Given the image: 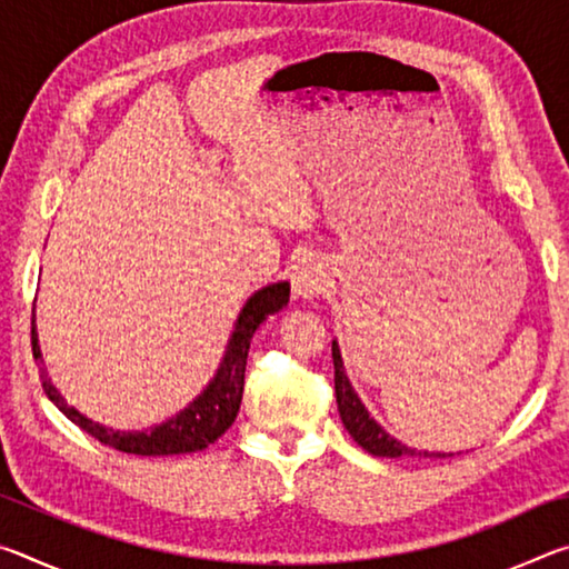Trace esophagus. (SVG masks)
I'll use <instances>...</instances> for the list:
<instances>
[{"instance_id": "esophagus-1", "label": "esophagus", "mask_w": 569, "mask_h": 569, "mask_svg": "<svg viewBox=\"0 0 569 569\" xmlns=\"http://www.w3.org/2000/svg\"><path fill=\"white\" fill-rule=\"evenodd\" d=\"M291 281H293L296 296L313 298L323 291L326 283H329V273H326V268L319 258L308 256V258H303V261H298Z\"/></svg>"}]
</instances>
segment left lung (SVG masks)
Here are the masks:
<instances>
[{
	"label": "left lung",
	"mask_w": 569,
	"mask_h": 569,
	"mask_svg": "<svg viewBox=\"0 0 569 569\" xmlns=\"http://www.w3.org/2000/svg\"><path fill=\"white\" fill-rule=\"evenodd\" d=\"M333 356V383H336V403H339V413L346 431H349L351 439L361 449L369 451L373 457H389V459H411V457H423V459H439V457H451V455H439V451H417L407 445H401L393 437H389L377 421L369 417V411L359 399V393L351 389V381L343 371L341 351L339 343L333 341L331 346Z\"/></svg>",
	"instance_id": "1"
}]
</instances>
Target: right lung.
<instances>
[{"label": "right lung", "mask_w": 569, "mask_h": 569, "mask_svg": "<svg viewBox=\"0 0 569 569\" xmlns=\"http://www.w3.org/2000/svg\"><path fill=\"white\" fill-rule=\"evenodd\" d=\"M291 298V286L273 283L266 286L263 291H258L248 298L243 311L238 316L236 331L228 341V351L223 356V363L216 373V379L208 383V389L190 403L188 409H182L176 419H168L160 427H152L150 431H114L108 427H100L90 419H84L80 411L67 407L64 399L60 397L50 379L44 377L42 389L50 397L60 411L72 423H77L82 431H88L104 447H112L124 455H138V457H168V455H188V451H200L208 445L223 437L230 423L236 421L240 399H243V379H246V359L250 349V339L258 326H261L268 316L281 311ZM32 343H34V359H42V353L37 351V333L32 326Z\"/></svg>", "instance_id": "obj_1"}]
</instances>
